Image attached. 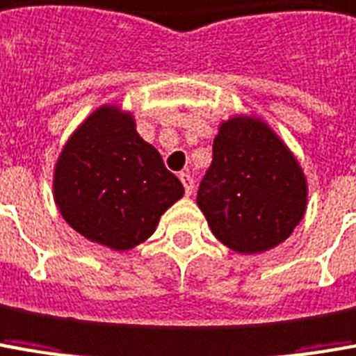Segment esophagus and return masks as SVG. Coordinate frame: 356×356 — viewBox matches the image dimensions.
Returning <instances> with one entry per match:
<instances>
[{"label": "esophagus", "instance_id": "1", "mask_svg": "<svg viewBox=\"0 0 356 356\" xmlns=\"http://www.w3.org/2000/svg\"><path fill=\"white\" fill-rule=\"evenodd\" d=\"M180 180L184 184V190H186V195H192L193 193V178L188 172H180Z\"/></svg>", "mask_w": 356, "mask_h": 356}]
</instances>
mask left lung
<instances>
[{
	"instance_id": "left-lung-1",
	"label": "left lung",
	"mask_w": 356,
	"mask_h": 356,
	"mask_svg": "<svg viewBox=\"0 0 356 356\" xmlns=\"http://www.w3.org/2000/svg\"><path fill=\"white\" fill-rule=\"evenodd\" d=\"M308 184L296 156L261 118H229L213 141L197 205L211 232L238 254L285 242L302 220Z\"/></svg>"
}]
</instances>
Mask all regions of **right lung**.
Returning a JSON list of instances; mask_svg holds the SVG:
<instances>
[{"label":"right lung","mask_w":356,"mask_h":356,"mask_svg":"<svg viewBox=\"0 0 356 356\" xmlns=\"http://www.w3.org/2000/svg\"><path fill=\"white\" fill-rule=\"evenodd\" d=\"M182 195V182L137 134L134 116L114 104L97 108L71 134L54 170L61 217L114 252L145 242Z\"/></svg>","instance_id":"add662e5"}]
</instances>
